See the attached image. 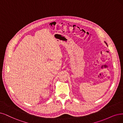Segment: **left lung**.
<instances>
[{
	"label": "left lung",
	"mask_w": 123,
	"mask_h": 123,
	"mask_svg": "<svg viewBox=\"0 0 123 123\" xmlns=\"http://www.w3.org/2000/svg\"><path fill=\"white\" fill-rule=\"evenodd\" d=\"M105 42V43H106V45H107V43H106V42Z\"/></svg>",
	"instance_id": "obj_1"
}]
</instances>
